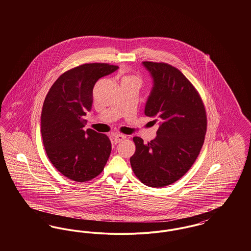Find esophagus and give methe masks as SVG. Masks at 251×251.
Instances as JSON below:
<instances>
[{"mask_svg": "<svg viewBox=\"0 0 251 251\" xmlns=\"http://www.w3.org/2000/svg\"><path fill=\"white\" fill-rule=\"evenodd\" d=\"M124 139H126V135L121 134V133H117L114 135V141L115 143H120L121 141H123Z\"/></svg>", "mask_w": 251, "mask_h": 251, "instance_id": "obj_1", "label": "esophagus"}]
</instances>
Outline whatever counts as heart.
Instances as JSON below:
<instances>
[{"label":"heart","mask_w":251,"mask_h":251,"mask_svg":"<svg viewBox=\"0 0 251 251\" xmlns=\"http://www.w3.org/2000/svg\"><path fill=\"white\" fill-rule=\"evenodd\" d=\"M122 82H134V83L140 84H141V79L138 75L132 74L130 76H123L122 77Z\"/></svg>","instance_id":"heart-1"}]
</instances>
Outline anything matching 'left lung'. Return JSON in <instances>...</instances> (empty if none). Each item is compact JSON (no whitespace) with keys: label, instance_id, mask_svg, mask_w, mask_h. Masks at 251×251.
Wrapping results in <instances>:
<instances>
[{"label":"left lung","instance_id":"left-lung-1","mask_svg":"<svg viewBox=\"0 0 251 251\" xmlns=\"http://www.w3.org/2000/svg\"><path fill=\"white\" fill-rule=\"evenodd\" d=\"M153 78L145 115L160 121L157 136L144 143L134 136L130 158L135 176L145 185L159 188L180 179L197 160L207 131V116L200 93L175 67L144 61Z\"/></svg>","mask_w":251,"mask_h":251}]
</instances>
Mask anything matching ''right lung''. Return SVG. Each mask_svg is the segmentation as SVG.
<instances>
[{
    "instance_id": "1",
    "label": "right lung",
    "mask_w": 251,
    "mask_h": 251,
    "mask_svg": "<svg viewBox=\"0 0 251 251\" xmlns=\"http://www.w3.org/2000/svg\"><path fill=\"white\" fill-rule=\"evenodd\" d=\"M107 63H88L60 75L45 98L41 135L49 160L62 175L84 182L100 175L112 145L106 134L87 129L84 116L93 102L96 82L117 71Z\"/></svg>"
}]
</instances>
